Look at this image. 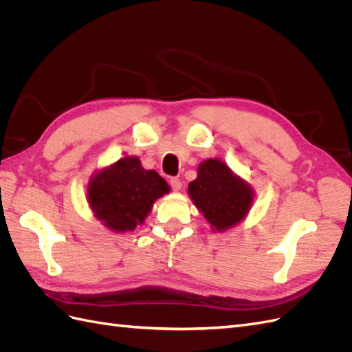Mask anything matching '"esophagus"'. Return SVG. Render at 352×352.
Instances as JSON below:
<instances>
[{
  "instance_id": "1",
  "label": "esophagus",
  "mask_w": 352,
  "mask_h": 352,
  "mask_svg": "<svg viewBox=\"0 0 352 352\" xmlns=\"http://www.w3.org/2000/svg\"><path fill=\"white\" fill-rule=\"evenodd\" d=\"M170 186H172V189L177 192V190L182 189V182H180L177 177H172L170 179Z\"/></svg>"
}]
</instances>
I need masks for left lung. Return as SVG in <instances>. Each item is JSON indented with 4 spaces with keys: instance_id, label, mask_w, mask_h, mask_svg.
I'll return each instance as SVG.
<instances>
[{
    "instance_id": "1",
    "label": "left lung",
    "mask_w": 352,
    "mask_h": 352,
    "mask_svg": "<svg viewBox=\"0 0 352 352\" xmlns=\"http://www.w3.org/2000/svg\"><path fill=\"white\" fill-rule=\"evenodd\" d=\"M188 192L217 232L236 226L248 214L254 195L250 185L217 158L199 164L198 176L189 184Z\"/></svg>"
}]
</instances>
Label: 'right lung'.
Instances as JSON below:
<instances>
[{
    "label": "right lung",
    "mask_w": 352,
    "mask_h": 352,
    "mask_svg": "<svg viewBox=\"0 0 352 352\" xmlns=\"http://www.w3.org/2000/svg\"><path fill=\"white\" fill-rule=\"evenodd\" d=\"M170 190L155 170H145L136 157H124L94 175L88 202L104 226L120 233L144 223L154 201Z\"/></svg>",
    "instance_id": "1"
}]
</instances>
